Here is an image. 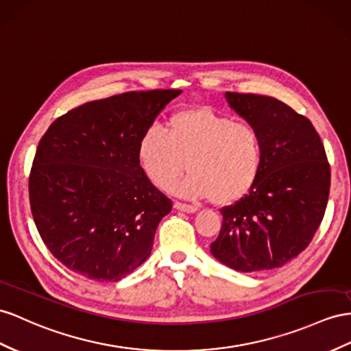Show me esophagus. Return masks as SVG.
I'll list each match as a JSON object with an SVG mask.
<instances>
[{
  "label": "esophagus",
  "mask_w": 351,
  "mask_h": 351,
  "mask_svg": "<svg viewBox=\"0 0 351 351\" xmlns=\"http://www.w3.org/2000/svg\"><path fill=\"white\" fill-rule=\"evenodd\" d=\"M175 209L178 210H182V212H186V213H194L199 210V208L197 206H193V204H186V203H182V202H175Z\"/></svg>",
  "instance_id": "1"
}]
</instances>
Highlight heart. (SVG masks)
I'll use <instances>...</instances> for the list:
<instances>
[{
    "label": "heart",
    "mask_w": 351,
    "mask_h": 351,
    "mask_svg": "<svg viewBox=\"0 0 351 351\" xmlns=\"http://www.w3.org/2000/svg\"><path fill=\"white\" fill-rule=\"evenodd\" d=\"M136 157L142 172L161 190H169L186 165L190 173L179 193L230 204L255 186L264 142L254 124L197 106L170 117L167 132L158 125L148 128L138 142Z\"/></svg>",
    "instance_id": "heart-1"
}]
</instances>
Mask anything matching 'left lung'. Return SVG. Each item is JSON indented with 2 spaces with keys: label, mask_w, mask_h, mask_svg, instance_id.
<instances>
[{
  "label": "left lung",
  "mask_w": 351,
  "mask_h": 351,
  "mask_svg": "<svg viewBox=\"0 0 351 351\" xmlns=\"http://www.w3.org/2000/svg\"><path fill=\"white\" fill-rule=\"evenodd\" d=\"M230 106L254 124L264 142L255 186L221 209L212 255L243 273L285 265L310 245L325 217L330 166L311 121L276 97L227 92Z\"/></svg>",
  "instance_id": "left-lung-1"
}]
</instances>
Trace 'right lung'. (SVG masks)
<instances>
[{"instance_id":"right-lung-1","label":"right lung","mask_w":351,"mask_h":351,"mask_svg":"<svg viewBox=\"0 0 351 351\" xmlns=\"http://www.w3.org/2000/svg\"><path fill=\"white\" fill-rule=\"evenodd\" d=\"M182 90L128 92L80 105L41 138L29 204L44 245L71 271L117 282L149 256L172 200L138 163V142Z\"/></svg>"}]
</instances>
